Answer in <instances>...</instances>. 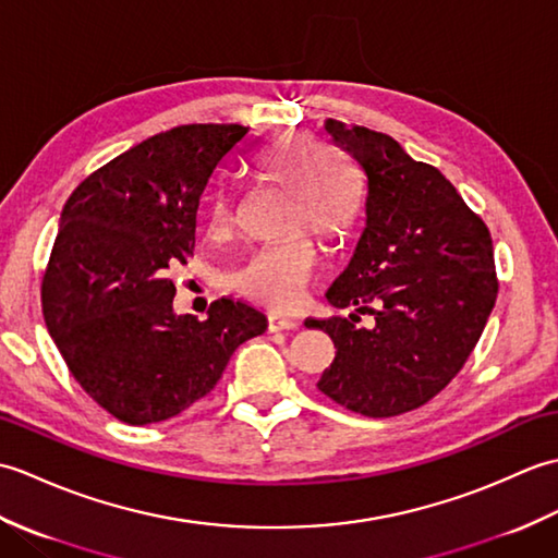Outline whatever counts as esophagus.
Masks as SVG:
<instances>
[{
  "label": "esophagus",
  "mask_w": 558,
  "mask_h": 558,
  "mask_svg": "<svg viewBox=\"0 0 558 558\" xmlns=\"http://www.w3.org/2000/svg\"><path fill=\"white\" fill-rule=\"evenodd\" d=\"M294 328H300L298 318L278 314V312L268 314V330H270V333H280V330H294Z\"/></svg>",
  "instance_id": "1"
}]
</instances>
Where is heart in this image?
<instances>
[{"label":"heart","instance_id":"obj_1","mask_svg":"<svg viewBox=\"0 0 558 558\" xmlns=\"http://www.w3.org/2000/svg\"><path fill=\"white\" fill-rule=\"evenodd\" d=\"M258 180L286 189L282 230H306L326 242L345 236L362 206L357 170L333 156H316L314 144L300 136H282L258 158ZM232 228V204L220 196L210 210V230L216 234ZM316 252L310 240L294 234L290 240L260 248L236 272V288L272 306L298 302L304 282L312 278Z\"/></svg>","mask_w":558,"mask_h":558}]
</instances>
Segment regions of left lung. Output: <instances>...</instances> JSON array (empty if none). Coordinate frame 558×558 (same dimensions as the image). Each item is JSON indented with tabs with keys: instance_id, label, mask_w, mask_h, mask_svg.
<instances>
[{
	"instance_id": "1",
	"label": "left lung",
	"mask_w": 558,
	"mask_h": 558,
	"mask_svg": "<svg viewBox=\"0 0 558 558\" xmlns=\"http://www.w3.org/2000/svg\"><path fill=\"white\" fill-rule=\"evenodd\" d=\"M326 134L366 174V222L348 268L326 292L352 314L322 328L336 345L318 390L366 417H393L444 390L494 310V246L446 177L396 138L326 120ZM372 313V329L357 327Z\"/></svg>"
}]
</instances>
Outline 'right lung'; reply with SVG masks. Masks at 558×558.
Returning a JSON list of instances; mask_svg holds the SVG:
<instances>
[{"label": "right lung", "instance_id": "add662e5", "mask_svg": "<svg viewBox=\"0 0 558 558\" xmlns=\"http://www.w3.org/2000/svg\"><path fill=\"white\" fill-rule=\"evenodd\" d=\"M252 146L248 126L184 124L141 141L69 196L43 278V314L81 388L126 424L165 422L208 396L268 318L218 300L174 314L170 268L194 254L213 177Z\"/></svg>", "mask_w": 558, "mask_h": 558}]
</instances>
